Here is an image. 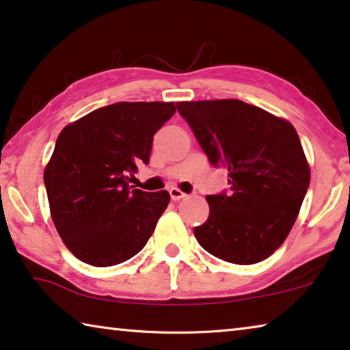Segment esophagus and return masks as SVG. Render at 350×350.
Instances as JSON below:
<instances>
[{
    "mask_svg": "<svg viewBox=\"0 0 350 350\" xmlns=\"http://www.w3.org/2000/svg\"><path fill=\"white\" fill-rule=\"evenodd\" d=\"M170 196H171V200H180V199H183L187 196L185 193H182L179 188H176V187H173V188H170Z\"/></svg>",
    "mask_w": 350,
    "mask_h": 350,
    "instance_id": "34e87169",
    "label": "esophagus"
}]
</instances>
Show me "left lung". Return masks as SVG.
<instances>
[{"instance_id":"8db88e82","label":"left lung","mask_w":350,"mask_h":350,"mask_svg":"<svg viewBox=\"0 0 350 350\" xmlns=\"http://www.w3.org/2000/svg\"><path fill=\"white\" fill-rule=\"evenodd\" d=\"M213 167L228 170V191L206 196L208 219L194 228L200 247L248 265L280 248L298 217L310 170L295 128L241 100L180 102Z\"/></svg>"}]
</instances>
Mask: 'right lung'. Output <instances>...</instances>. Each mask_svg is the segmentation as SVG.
Segmentation results:
<instances>
[{
    "label": "right lung",
    "instance_id": "add662e5",
    "mask_svg": "<svg viewBox=\"0 0 350 350\" xmlns=\"http://www.w3.org/2000/svg\"><path fill=\"white\" fill-rule=\"evenodd\" d=\"M176 108L165 102L108 105L58 135L44 185L57 232L83 262H125L150 239L170 193L134 189L129 177L139 163H150L154 134Z\"/></svg>",
    "mask_w": 350,
    "mask_h": 350
}]
</instances>
